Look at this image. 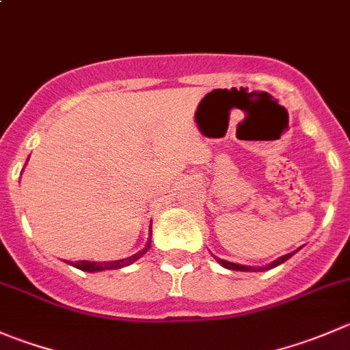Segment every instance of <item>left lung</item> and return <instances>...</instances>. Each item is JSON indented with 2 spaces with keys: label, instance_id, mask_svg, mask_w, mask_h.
<instances>
[{
  "label": "left lung",
  "instance_id": "left-lung-1",
  "mask_svg": "<svg viewBox=\"0 0 350 350\" xmlns=\"http://www.w3.org/2000/svg\"><path fill=\"white\" fill-rule=\"evenodd\" d=\"M294 253H296V251H294ZM294 253H289V254H284V256H280L279 260H275L273 261V263H270L269 267H265V269L263 270H269V269H273V267H277V265H280V263H284V261L286 260H289L291 256H293ZM217 261H219L220 265L222 267H226V269H229V270H241V272H247V270H254V269H250V267H244V265H237V263H230V261H226V260H220V258H215Z\"/></svg>",
  "mask_w": 350,
  "mask_h": 350
}]
</instances>
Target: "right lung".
Instances as JSON below:
<instances>
[{
    "mask_svg": "<svg viewBox=\"0 0 350 350\" xmlns=\"http://www.w3.org/2000/svg\"><path fill=\"white\" fill-rule=\"evenodd\" d=\"M150 247V239H148L147 246L140 251V253L133 254V256L123 258V260H116V261H104V263H97V261H77V263H71L77 269L83 270V272H100V270H116V269H123V267L131 265L133 261H137L138 258L144 256L147 253V250Z\"/></svg>",
    "mask_w": 350,
    "mask_h": 350,
    "instance_id": "obj_1",
    "label": "right lung"
}]
</instances>
